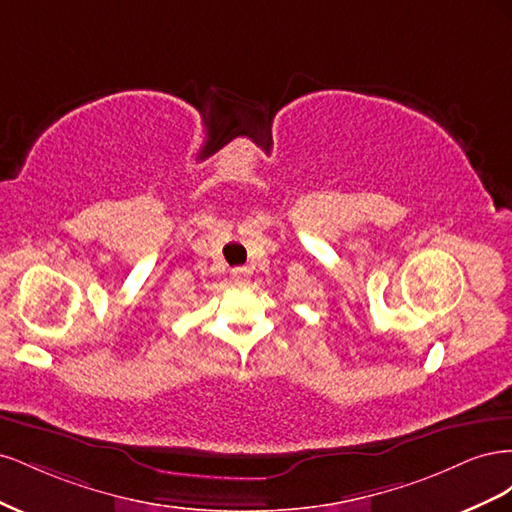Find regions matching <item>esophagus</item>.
I'll return each mask as SVG.
<instances>
[{
	"mask_svg": "<svg viewBox=\"0 0 512 512\" xmlns=\"http://www.w3.org/2000/svg\"><path fill=\"white\" fill-rule=\"evenodd\" d=\"M250 275H252V271L247 267H237V269H232V282H235L237 286H243L247 280H250Z\"/></svg>",
	"mask_w": 512,
	"mask_h": 512,
	"instance_id": "obj_1",
	"label": "esophagus"
}]
</instances>
